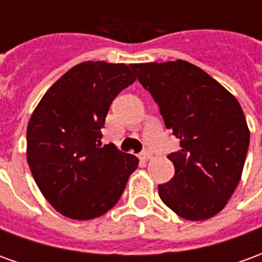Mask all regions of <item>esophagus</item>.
<instances>
[{"instance_id": "1", "label": "esophagus", "mask_w": 262, "mask_h": 262, "mask_svg": "<svg viewBox=\"0 0 262 262\" xmlns=\"http://www.w3.org/2000/svg\"><path fill=\"white\" fill-rule=\"evenodd\" d=\"M150 159H151V153H150V151H143V153L140 154V160H142V161H148Z\"/></svg>"}]
</instances>
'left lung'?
<instances>
[{"mask_svg": "<svg viewBox=\"0 0 262 262\" xmlns=\"http://www.w3.org/2000/svg\"><path fill=\"white\" fill-rule=\"evenodd\" d=\"M180 140L170 156L176 176L159 185L161 201L187 220H206L225 208L242 178L250 130L233 94L184 60L132 64Z\"/></svg>", "mask_w": 262, "mask_h": 262, "instance_id": "left-lung-1", "label": "left lung"}]
</instances>
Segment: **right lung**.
Instances as JSON below:
<instances>
[{
	"instance_id": "right-lung-1",
	"label": "right lung",
	"mask_w": 262,
	"mask_h": 262,
	"mask_svg": "<svg viewBox=\"0 0 262 262\" xmlns=\"http://www.w3.org/2000/svg\"><path fill=\"white\" fill-rule=\"evenodd\" d=\"M136 77L126 64L84 61L43 95L26 130V159L37 187L59 213L95 219L119 201L139 165L114 144L102 146L109 106Z\"/></svg>"
}]
</instances>
